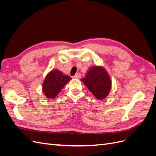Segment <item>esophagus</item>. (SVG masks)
<instances>
[{
    "label": "esophagus",
    "mask_w": 156,
    "mask_h": 156,
    "mask_svg": "<svg viewBox=\"0 0 156 156\" xmlns=\"http://www.w3.org/2000/svg\"><path fill=\"white\" fill-rule=\"evenodd\" d=\"M73 77L75 78V79H80V78L81 77V74L80 73H76V74L74 75Z\"/></svg>",
    "instance_id": "1"
}]
</instances>
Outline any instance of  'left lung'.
Masks as SVG:
<instances>
[{
  "mask_svg": "<svg viewBox=\"0 0 156 156\" xmlns=\"http://www.w3.org/2000/svg\"><path fill=\"white\" fill-rule=\"evenodd\" d=\"M81 81L94 96L100 100H104L111 90V78L106 70L101 66H92Z\"/></svg>",
  "mask_w": 156,
  "mask_h": 156,
  "instance_id": "1",
  "label": "left lung"
}]
</instances>
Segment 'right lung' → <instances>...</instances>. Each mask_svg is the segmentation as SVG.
<instances>
[{"label":"right lung","instance_id":"1","mask_svg":"<svg viewBox=\"0 0 156 156\" xmlns=\"http://www.w3.org/2000/svg\"><path fill=\"white\" fill-rule=\"evenodd\" d=\"M70 80L68 75H64L60 70H52L47 75L43 83L42 90L45 96L49 99H54Z\"/></svg>","mask_w":156,"mask_h":156}]
</instances>
